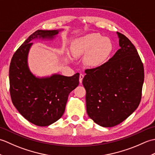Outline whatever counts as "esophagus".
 Here are the masks:
<instances>
[{
    "label": "esophagus",
    "instance_id": "34e87169",
    "mask_svg": "<svg viewBox=\"0 0 155 155\" xmlns=\"http://www.w3.org/2000/svg\"><path fill=\"white\" fill-rule=\"evenodd\" d=\"M84 78V75L83 74H81L79 76V82L80 83H82V82H83V79Z\"/></svg>",
    "mask_w": 155,
    "mask_h": 155
}]
</instances>
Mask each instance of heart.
Listing matches in <instances>:
<instances>
[{
    "label": "heart",
    "instance_id": "b5f03b06",
    "mask_svg": "<svg viewBox=\"0 0 155 155\" xmlns=\"http://www.w3.org/2000/svg\"><path fill=\"white\" fill-rule=\"evenodd\" d=\"M113 49L109 38L99 33H90L78 38L72 42L71 51L74 57L86 55L85 62L91 67L96 68L103 64Z\"/></svg>",
    "mask_w": 155,
    "mask_h": 155
}]
</instances>
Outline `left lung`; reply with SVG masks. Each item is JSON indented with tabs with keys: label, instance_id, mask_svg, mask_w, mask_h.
<instances>
[{
	"label": "left lung",
	"instance_id": "1",
	"mask_svg": "<svg viewBox=\"0 0 155 155\" xmlns=\"http://www.w3.org/2000/svg\"><path fill=\"white\" fill-rule=\"evenodd\" d=\"M117 35L120 48L100 67L85 70L83 80L87 114L103 127L124 121L139 107L142 97V61L129 39L120 32Z\"/></svg>",
	"mask_w": 155,
	"mask_h": 155
}]
</instances>
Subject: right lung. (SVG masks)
I'll return each instance as SVG.
<instances>
[{"label":"right lung","instance_id":"add662e5","mask_svg":"<svg viewBox=\"0 0 155 155\" xmlns=\"http://www.w3.org/2000/svg\"><path fill=\"white\" fill-rule=\"evenodd\" d=\"M59 31L38 30L13 54L9 68L10 94L14 106L22 116L40 127L48 126L65 110L68 94L79 84V73L72 77L54 74L39 78L28 67L29 49L35 38H52Z\"/></svg>","mask_w":155,"mask_h":155}]
</instances>
